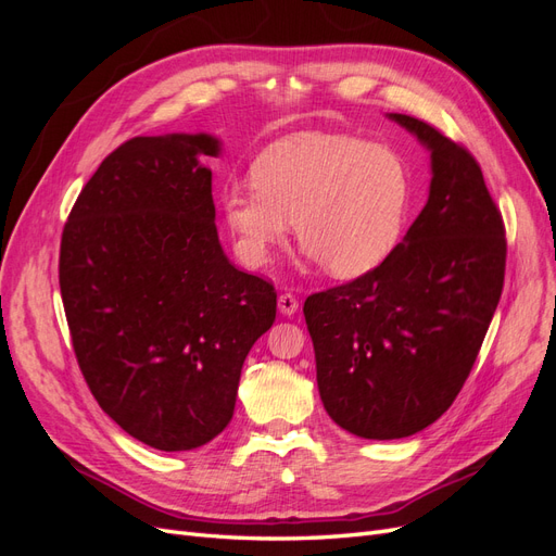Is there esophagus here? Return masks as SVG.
Here are the masks:
<instances>
[{"mask_svg": "<svg viewBox=\"0 0 556 556\" xmlns=\"http://www.w3.org/2000/svg\"><path fill=\"white\" fill-rule=\"evenodd\" d=\"M278 308L282 315H294L299 311V299L290 292H285L278 296Z\"/></svg>", "mask_w": 556, "mask_h": 556, "instance_id": "34e87169", "label": "esophagus"}]
</instances>
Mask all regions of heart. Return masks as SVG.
Masks as SVG:
<instances>
[{
	"mask_svg": "<svg viewBox=\"0 0 556 556\" xmlns=\"http://www.w3.org/2000/svg\"><path fill=\"white\" fill-rule=\"evenodd\" d=\"M231 185L223 213L245 264L262 268L294 223L301 248L333 278L374 271L394 250L410 206L408 166L394 150L341 134H290Z\"/></svg>",
	"mask_w": 556,
	"mask_h": 556,
	"instance_id": "obj_1",
	"label": "heart"
}]
</instances>
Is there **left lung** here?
<instances>
[{
    "label": "left lung",
    "instance_id": "1",
    "mask_svg": "<svg viewBox=\"0 0 556 556\" xmlns=\"http://www.w3.org/2000/svg\"><path fill=\"white\" fill-rule=\"evenodd\" d=\"M390 117L429 148L427 206L374 271L304 304L325 410L371 441L406 439L452 406L506 276V227L476 157L425 121Z\"/></svg>",
    "mask_w": 556,
    "mask_h": 556
}]
</instances>
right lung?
<instances>
[{"label":"right lung","instance_id":"1","mask_svg":"<svg viewBox=\"0 0 556 556\" xmlns=\"http://www.w3.org/2000/svg\"><path fill=\"white\" fill-rule=\"evenodd\" d=\"M208 134L134 137L80 190L60 243V292L80 374L102 410L164 452L213 441L250 348L276 319L274 285L217 239Z\"/></svg>","mask_w":556,"mask_h":556}]
</instances>
